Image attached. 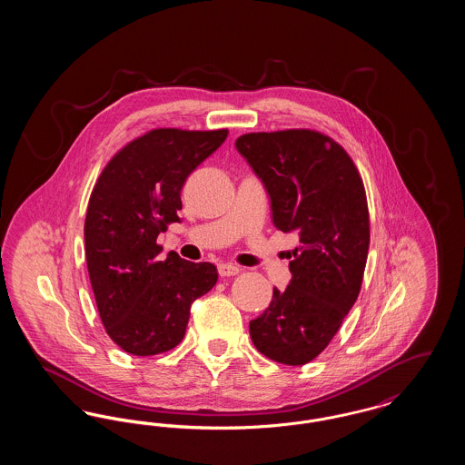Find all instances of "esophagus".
Returning a JSON list of instances; mask_svg holds the SVG:
<instances>
[{
    "mask_svg": "<svg viewBox=\"0 0 465 465\" xmlns=\"http://www.w3.org/2000/svg\"><path fill=\"white\" fill-rule=\"evenodd\" d=\"M218 272H220L222 277H233L241 272V268L237 265H232V263H222V265H218Z\"/></svg>",
    "mask_w": 465,
    "mask_h": 465,
    "instance_id": "obj_1",
    "label": "esophagus"
}]
</instances>
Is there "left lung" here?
Segmentation results:
<instances>
[{
	"label": "left lung",
	"mask_w": 465,
	"mask_h": 465,
	"mask_svg": "<svg viewBox=\"0 0 465 465\" xmlns=\"http://www.w3.org/2000/svg\"><path fill=\"white\" fill-rule=\"evenodd\" d=\"M235 148L263 183L272 222L298 233L288 288L249 322L254 347L289 366L321 354L359 296L370 247V216L354 162L313 131L243 134Z\"/></svg>",
	"instance_id": "8db88e82"
}]
</instances>
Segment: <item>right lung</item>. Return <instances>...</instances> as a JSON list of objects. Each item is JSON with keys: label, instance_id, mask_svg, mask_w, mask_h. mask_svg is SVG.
I'll use <instances>...</instances> for the list:
<instances>
[{"label": "right lung", "instance_id": "1", "mask_svg": "<svg viewBox=\"0 0 465 465\" xmlns=\"http://www.w3.org/2000/svg\"><path fill=\"white\" fill-rule=\"evenodd\" d=\"M228 135L222 131L156 129L111 158L90 195L85 258L101 321L133 355H155L183 340L192 303L214 288L213 263L171 251L158 260L160 232L181 223V190Z\"/></svg>", "mask_w": 465, "mask_h": 465}]
</instances>
